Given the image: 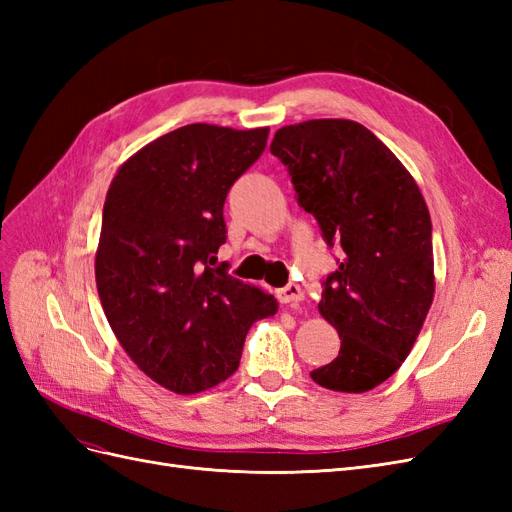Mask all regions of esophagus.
I'll use <instances>...</instances> for the list:
<instances>
[{
	"mask_svg": "<svg viewBox=\"0 0 512 512\" xmlns=\"http://www.w3.org/2000/svg\"><path fill=\"white\" fill-rule=\"evenodd\" d=\"M275 297L280 299V303H299L303 301V290L297 284H286L275 292Z\"/></svg>",
	"mask_w": 512,
	"mask_h": 512,
	"instance_id": "34e87169",
	"label": "esophagus"
}]
</instances>
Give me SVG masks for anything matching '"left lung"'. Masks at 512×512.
<instances>
[{"label": "left lung", "instance_id": "1", "mask_svg": "<svg viewBox=\"0 0 512 512\" xmlns=\"http://www.w3.org/2000/svg\"><path fill=\"white\" fill-rule=\"evenodd\" d=\"M299 207L339 247L320 314L339 333L335 361L314 369L324 389L365 393L406 361L433 301L431 218L408 170L350 119H312L275 132Z\"/></svg>", "mask_w": 512, "mask_h": 512}]
</instances>
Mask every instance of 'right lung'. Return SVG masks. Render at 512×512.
Segmentation results:
<instances>
[{
  "label": "right lung",
  "mask_w": 512,
  "mask_h": 512,
  "mask_svg": "<svg viewBox=\"0 0 512 512\" xmlns=\"http://www.w3.org/2000/svg\"><path fill=\"white\" fill-rule=\"evenodd\" d=\"M269 128L190 123L143 147L108 188L96 284L119 344L166 389L207 391L239 367L273 294L211 267L226 243L224 200L267 147Z\"/></svg>",
  "instance_id": "right-lung-1"
}]
</instances>
